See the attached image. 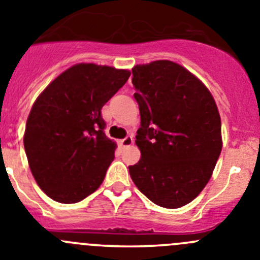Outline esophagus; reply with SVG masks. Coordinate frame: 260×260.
Returning a JSON list of instances; mask_svg holds the SVG:
<instances>
[{
  "instance_id": "34e87169",
  "label": "esophagus",
  "mask_w": 260,
  "mask_h": 260,
  "mask_svg": "<svg viewBox=\"0 0 260 260\" xmlns=\"http://www.w3.org/2000/svg\"><path fill=\"white\" fill-rule=\"evenodd\" d=\"M133 144V137L132 136H127L125 138H123V140H120L119 141V146L120 147H127V146H131V145Z\"/></svg>"
}]
</instances>
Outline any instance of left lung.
Here are the masks:
<instances>
[{"label":"left lung","instance_id":"8db88e82","mask_svg":"<svg viewBox=\"0 0 260 260\" xmlns=\"http://www.w3.org/2000/svg\"><path fill=\"white\" fill-rule=\"evenodd\" d=\"M132 74L141 159L128 167L131 178L159 207L181 208L207 186L220 155L218 108L205 84L173 61L136 65Z\"/></svg>","mask_w":260,"mask_h":260}]
</instances>
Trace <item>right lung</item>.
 <instances>
[{"mask_svg": "<svg viewBox=\"0 0 260 260\" xmlns=\"http://www.w3.org/2000/svg\"><path fill=\"white\" fill-rule=\"evenodd\" d=\"M131 73L77 64L53 79L31 106L24 133L29 168L52 200L74 204L100 187L116 144L106 137L101 109Z\"/></svg>", "mask_w": 260, "mask_h": 260, "instance_id": "add662e5", "label": "right lung"}]
</instances>
